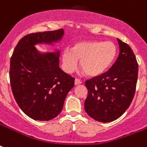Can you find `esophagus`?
<instances>
[{
    "label": "esophagus",
    "mask_w": 147,
    "mask_h": 147,
    "mask_svg": "<svg viewBox=\"0 0 147 147\" xmlns=\"http://www.w3.org/2000/svg\"><path fill=\"white\" fill-rule=\"evenodd\" d=\"M82 81L79 80V79H78V78H76V80H75V85H80V84H82Z\"/></svg>",
    "instance_id": "34e87169"
}]
</instances>
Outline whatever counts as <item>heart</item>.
<instances>
[{
	"mask_svg": "<svg viewBox=\"0 0 147 147\" xmlns=\"http://www.w3.org/2000/svg\"><path fill=\"white\" fill-rule=\"evenodd\" d=\"M117 55V47L113 42L90 40L76 42L71 49L62 52L63 69L73 71L80 61L81 69L90 77L102 75L111 66Z\"/></svg>",
	"mask_w": 147,
	"mask_h": 147,
	"instance_id": "b5f03b06",
	"label": "heart"
}]
</instances>
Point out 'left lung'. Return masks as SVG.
I'll use <instances>...</instances> for the list:
<instances>
[{
  "label": "left lung",
  "instance_id": "obj_1",
  "mask_svg": "<svg viewBox=\"0 0 147 147\" xmlns=\"http://www.w3.org/2000/svg\"><path fill=\"white\" fill-rule=\"evenodd\" d=\"M120 53L105 73L85 82L88 96L85 110L92 118L102 123L111 122L126 111L134 96L138 64L127 43L117 39Z\"/></svg>",
  "mask_w": 147,
  "mask_h": 147
}]
</instances>
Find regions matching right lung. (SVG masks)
Returning <instances> with one entry per match:
<instances>
[{
	"mask_svg": "<svg viewBox=\"0 0 147 147\" xmlns=\"http://www.w3.org/2000/svg\"><path fill=\"white\" fill-rule=\"evenodd\" d=\"M63 29L25 36L10 58V81L20 109L36 121H49L62 111L75 78L59 68V49L41 53L35 46L53 45L62 40Z\"/></svg>",
	"mask_w": 147,
	"mask_h": 147,
	"instance_id": "obj_1",
	"label": "right lung"
}]
</instances>
